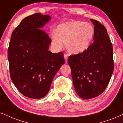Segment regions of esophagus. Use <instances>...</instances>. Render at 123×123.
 <instances>
[{
  "label": "esophagus",
  "instance_id": "esophagus-1",
  "mask_svg": "<svg viewBox=\"0 0 123 123\" xmlns=\"http://www.w3.org/2000/svg\"><path fill=\"white\" fill-rule=\"evenodd\" d=\"M64 58H65V62L67 63H68V55H66V54H65V55H64Z\"/></svg>",
  "mask_w": 123,
  "mask_h": 123
}]
</instances>
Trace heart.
<instances>
[{"mask_svg": "<svg viewBox=\"0 0 123 123\" xmlns=\"http://www.w3.org/2000/svg\"><path fill=\"white\" fill-rule=\"evenodd\" d=\"M92 25L88 22L71 21L58 25L56 32L51 36L53 45L60 49L65 43L70 54H77L85 52L89 47L94 35Z\"/></svg>", "mask_w": 123, "mask_h": 123, "instance_id": "heart-1", "label": "heart"}]
</instances>
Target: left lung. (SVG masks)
<instances>
[{"instance_id":"1","label":"left lung","mask_w":123,"mask_h":123,"mask_svg":"<svg viewBox=\"0 0 123 123\" xmlns=\"http://www.w3.org/2000/svg\"><path fill=\"white\" fill-rule=\"evenodd\" d=\"M90 20L94 25V42L85 52L68 58L75 90L84 99L102 94L113 71V47L107 29L99 21Z\"/></svg>"}]
</instances>
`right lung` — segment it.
<instances>
[{
	"instance_id": "right-lung-1",
	"label": "right lung",
	"mask_w": 123,
	"mask_h": 123,
	"mask_svg": "<svg viewBox=\"0 0 123 123\" xmlns=\"http://www.w3.org/2000/svg\"><path fill=\"white\" fill-rule=\"evenodd\" d=\"M50 19L49 15L35 13L24 18L12 33L8 50L10 77L18 91L29 98L44 97L65 63L61 52L48 50L51 40L42 28Z\"/></svg>"
}]
</instances>
